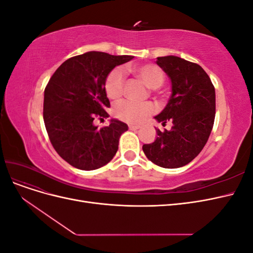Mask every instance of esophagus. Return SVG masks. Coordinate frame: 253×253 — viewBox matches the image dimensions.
Listing matches in <instances>:
<instances>
[{
    "mask_svg": "<svg viewBox=\"0 0 253 253\" xmlns=\"http://www.w3.org/2000/svg\"><path fill=\"white\" fill-rule=\"evenodd\" d=\"M140 127V126H134V125H129L128 128L132 129V131H135V129H138Z\"/></svg>",
    "mask_w": 253,
    "mask_h": 253,
    "instance_id": "34e87169",
    "label": "esophagus"
}]
</instances>
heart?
I'll return each instance as SVG.
<instances>
[{"label": "heart", "mask_w": 253, "mask_h": 253, "mask_svg": "<svg viewBox=\"0 0 253 253\" xmlns=\"http://www.w3.org/2000/svg\"><path fill=\"white\" fill-rule=\"evenodd\" d=\"M132 72L139 77L150 88H157L164 83L165 73L155 64H142L134 66ZM105 93L110 99L117 100L125 89V74L120 68H115L106 77L104 84ZM155 112V106L151 102H135L124 100L114 108V113L120 119L128 124H140Z\"/></svg>", "instance_id": "b5f03b06"}]
</instances>
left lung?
<instances>
[{
    "label": "left lung",
    "mask_w": 253,
    "mask_h": 253,
    "mask_svg": "<svg viewBox=\"0 0 253 253\" xmlns=\"http://www.w3.org/2000/svg\"><path fill=\"white\" fill-rule=\"evenodd\" d=\"M156 63L171 80L172 94L155 119L171 129L156 128L154 142L143 144L145 156L166 169L188 165L208 141L215 118V89L203 67L176 56L158 57Z\"/></svg>",
    "instance_id": "8db88e82"
}]
</instances>
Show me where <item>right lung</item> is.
Segmentation results:
<instances>
[{
	"label": "right lung",
	"mask_w": 253,
	"mask_h": 253,
	"mask_svg": "<svg viewBox=\"0 0 253 253\" xmlns=\"http://www.w3.org/2000/svg\"><path fill=\"white\" fill-rule=\"evenodd\" d=\"M133 58L88 51L67 59L51 76L44 90L43 119L53 149L71 166L96 170L116 154L127 125L111 119L108 126L98 128L94 119L109 117L108 75Z\"/></svg>",
	"instance_id": "right-lung-1"
}]
</instances>
